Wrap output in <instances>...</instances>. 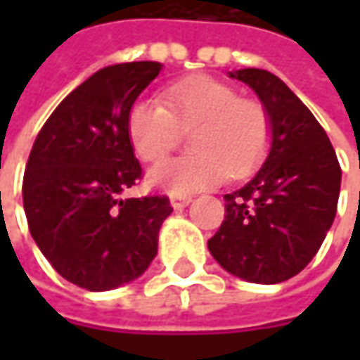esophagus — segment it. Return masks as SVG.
<instances>
[{
	"label": "esophagus",
	"instance_id": "esophagus-1",
	"mask_svg": "<svg viewBox=\"0 0 360 360\" xmlns=\"http://www.w3.org/2000/svg\"><path fill=\"white\" fill-rule=\"evenodd\" d=\"M190 202H192L190 196H180V194H172V196H170V204H172V208H176V210L186 208Z\"/></svg>",
	"mask_w": 360,
	"mask_h": 360
}]
</instances>
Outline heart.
Returning a JSON list of instances; mask_svg holds the SVG:
<instances>
[{"mask_svg":"<svg viewBox=\"0 0 360 360\" xmlns=\"http://www.w3.org/2000/svg\"><path fill=\"white\" fill-rule=\"evenodd\" d=\"M164 104H131L126 130L144 162H158L172 150L180 130L190 131L184 158L166 160L148 174L152 186L170 194H192L220 184L226 174L242 176L264 158L270 120L258 102L240 100L236 90L214 77L194 76L164 90Z\"/></svg>","mask_w":360,"mask_h":360,"instance_id":"1","label":"heart"}]
</instances>
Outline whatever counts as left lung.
I'll return each mask as SVG.
<instances>
[{
	"label": "left lung",
	"instance_id": "1",
	"mask_svg": "<svg viewBox=\"0 0 360 360\" xmlns=\"http://www.w3.org/2000/svg\"><path fill=\"white\" fill-rule=\"evenodd\" d=\"M252 88L270 120L260 170L224 196L226 214L208 250L242 281L276 284L312 260L333 226L340 192L335 148L312 112L266 70L230 72Z\"/></svg>",
	"mask_w": 360,
	"mask_h": 360
}]
</instances>
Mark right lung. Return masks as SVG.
<instances>
[{
  "label": "right lung",
  "mask_w": 360,
  "mask_h": 360,
  "mask_svg": "<svg viewBox=\"0 0 360 360\" xmlns=\"http://www.w3.org/2000/svg\"><path fill=\"white\" fill-rule=\"evenodd\" d=\"M162 63H114L53 110L23 174V210L37 248L65 281L91 292L142 276L170 216L166 196L122 198L142 178L126 118Z\"/></svg>",
  "instance_id": "obj_1"
}]
</instances>
